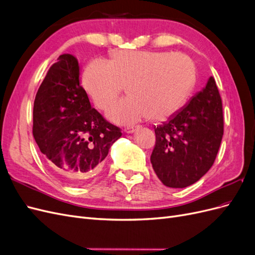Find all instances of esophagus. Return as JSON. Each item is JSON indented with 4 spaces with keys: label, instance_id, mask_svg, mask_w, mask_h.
<instances>
[{
    "label": "esophagus",
    "instance_id": "esophagus-1",
    "mask_svg": "<svg viewBox=\"0 0 255 255\" xmlns=\"http://www.w3.org/2000/svg\"><path fill=\"white\" fill-rule=\"evenodd\" d=\"M138 128V127H128V128H125V132L127 133V134H132V133H134L135 130Z\"/></svg>",
    "mask_w": 255,
    "mask_h": 255
}]
</instances>
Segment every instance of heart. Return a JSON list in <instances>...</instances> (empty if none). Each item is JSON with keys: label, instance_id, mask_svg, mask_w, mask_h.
Segmentation results:
<instances>
[{"label": "heart", "instance_id": "obj_1", "mask_svg": "<svg viewBox=\"0 0 255 255\" xmlns=\"http://www.w3.org/2000/svg\"><path fill=\"white\" fill-rule=\"evenodd\" d=\"M197 71L186 54L163 51H115L106 64L92 61L83 74V86L101 110H107L128 85L129 97L116 103L107 117L118 125L144 118L163 121L186 104Z\"/></svg>", "mask_w": 255, "mask_h": 255}]
</instances>
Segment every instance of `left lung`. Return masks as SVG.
<instances>
[{
	"instance_id": "8db88e82",
	"label": "left lung",
	"mask_w": 255,
	"mask_h": 255,
	"mask_svg": "<svg viewBox=\"0 0 255 255\" xmlns=\"http://www.w3.org/2000/svg\"><path fill=\"white\" fill-rule=\"evenodd\" d=\"M154 130L156 143L150 159L160 182L184 188L201 179L213 166L223 136L222 102L213 76L179 113Z\"/></svg>"
}]
</instances>
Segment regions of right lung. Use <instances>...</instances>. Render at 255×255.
Instances as JSON below:
<instances>
[{"label": "right lung", "instance_id": "obj_1", "mask_svg": "<svg viewBox=\"0 0 255 255\" xmlns=\"http://www.w3.org/2000/svg\"><path fill=\"white\" fill-rule=\"evenodd\" d=\"M33 135L41 153L71 185H83L102 168L122 133L92 109L80 85V65L63 54L52 65L34 102Z\"/></svg>", "mask_w": 255, "mask_h": 255}]
</instances>
